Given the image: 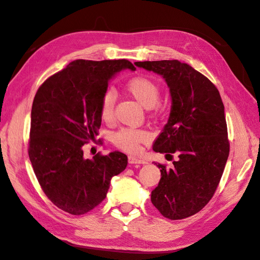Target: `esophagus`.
I'll use <instances>...</instances> for the list:
<instances>
[{
    "mask_svg": "<svg viewBox=\"0 0 260 260\" xmlns=\"http://www.w3.org/2000/svg\"><path fill=\"white\" fill-rule=\"evenodd\" d=\"M128 161H129V164H133V165L146 164L144 159L140 158V157H136V156H129V157H128Z\"/></svg>",
    "mask_w": 260,
    "mask_h": 260,
    "instance_id": "1",
    "label": "esophagus"
}]
</instances>
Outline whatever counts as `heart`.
<instances>
[{"instance_id": "b5f03b06", "label": "heart", "mask_w": 260, "mask_h": 260, "mask_svg": "<svg viewBox=\"0 0 260 260\" xmlns=\"http://www.w3.org/2000/svg\"><path fill=\"white\" fill-rule=\"evenodd\" d=\"M125 90L140 104L146 108L153 109L155 114H158L161 111V105L158 102L160 98V88L151 78L145 76L133 77L125 83ZM115 103V93L112 90L105 91L100 102V114L105 121H111L113 119ZM149 139L151 136L147 131L131 128L121 129L114 137L117 147L132 154L139 153L141 151V145L147 143Z\"/></svg>"}]
</instances>
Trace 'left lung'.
<instances>
[{
	"label": "left lung",
	"instance_id": "8db88e82",
	"mask_svg": "<svg viewBox=\"0 0 260 260\" xmlns=\"http://www.w3.org/2000/svg\"><path fill=\"white\" fill-rule=\"evenodd\" d=\"M136 66L161 75L172 99L167 124L153 149L178 154L174 167L158 164L161 178L151 201L171 220L184 219L205 207L214 196L230 152L224 106L216 85L177 59L136 61Z\"/></svg>",
	"mask_w": 260,
	"mask_h": 260
}]
</instances>
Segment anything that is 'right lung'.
Instances as JSON below:
<instances>
[{
  "label": "right lung",
  "mask_w": 260,
  "mask_h": 260,
  "mask_svg": "<svg viewBox=\"0 0 260 260\" xmlns=\"http://www.w3.org/2000/svg\"><path fill=\"white\" fill-rule=\"evenodd\" d=\"M124 68L136 70L128 59H77L36 93L29 158L44 194L68 214L83 215L100 205L111 179L127 167L123 153H98L85 159L82 149L99 136L100 102L109 79Z\"/></svg>",
  "instance_id": "1"
}]
</instances>
